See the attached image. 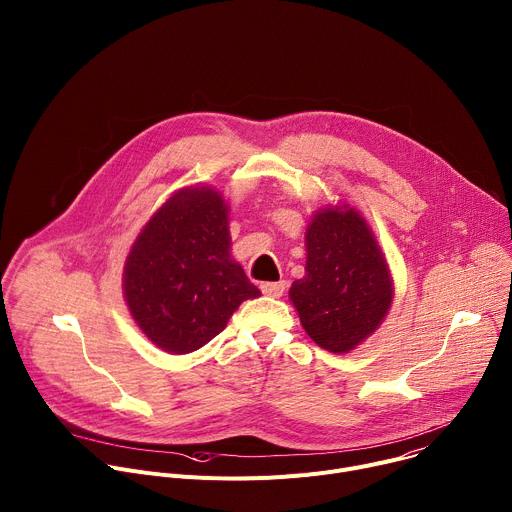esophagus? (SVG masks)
<instances>
[{
    "label": "esophagus",
    "mask_w": 512,
    "mask_h": 512,
    "mask_svg": "<svg viewBox=\"0 0 512 512\" xmlns=\"http://www.w3.org/2000/svg\"><path fill=\"white\" fill-rule=\"evenodd\" d=\"M261 291L269 298H281L283 291H285V281H267L261 283Z\"/></svg>",
    "instance_id": "1"
}]
</instances>
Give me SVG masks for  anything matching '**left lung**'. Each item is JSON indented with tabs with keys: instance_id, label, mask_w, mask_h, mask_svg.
Returning <instances> with one entry per match:
<instances>
[{
	"instance_id": "8db88e82",
	"label": "left lung",
	"mask_w": 512,
	"mask_h": 512,
	"mask_svg": "<svg viewBox=\"0 0 512 512\" xmlns=\"http://www.w3.org/2000/svg\"><path fill=\"white\" fill-rule=\"evenodd\" d=\"M306 275L291 283L308 336L330 352H348L385 318L393 283L387 261L354 208H326L306 231Z\"/></svg>"
}]
</instances>
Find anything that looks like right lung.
Returning a JSON list of instances; mask_svg holds the SVG:
<instances>
[{
  "instance_id": "add662e5",
  "label": "right lung",
  "mask_w": 512,
  "mask_h": 512,
  "mask_svg": "<svg viewBox=\"0 0 512 512\" xmlns=\"http://www.w3.org/2000/svg\"><path fill=\"white\" fill-rule=\"evenodd\" d=\"M229 208L210 188L174 194L135 239L123 273L133 320L156 346L192 352L261 296L229 255Z\"/></svg>"
}]
</instances>
